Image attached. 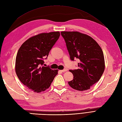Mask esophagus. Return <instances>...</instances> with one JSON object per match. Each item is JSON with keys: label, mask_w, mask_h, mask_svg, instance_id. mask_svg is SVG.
<instances>
[{"label": "esophagus", "mask_w": 122, "mask_h": 122, "mask_svg": "<svg viewBox=\"0 0 122 122\" xmlns=\"http://www.w3.org/2000/svg\"><path fill=\"white\" fill-rule=\"evenodd\" d=\"M61 72H66V71H67V69H64V70H61Z\"/></svg>", "instance_id": "obj_1"}]
</instances>
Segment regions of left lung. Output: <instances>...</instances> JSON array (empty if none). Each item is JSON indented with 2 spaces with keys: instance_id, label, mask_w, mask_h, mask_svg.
<instances>
[{
  "instance_id": "8db88e82",
  "label": "left lung",
  "mask_w": 122,
  "mask_h": 122,
  "mask_svg": "<svg viewBox=\"0 0 122 122\" xmlns=\"http://www.w3.org/2000/svg\"><path fill=\"white\" fill-rule=\"evenodd\" d=\"M66 43L70 59L79 60L78 69L70 70L73 74V80L68 82L73 89L78 91L89 89L97 83L105 68L102 50L89 36L78 32H61Z\"/></svg>"
}]
</instances>
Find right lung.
<instances>
[{"label":"right lung","instance_id":"add662e5","mask_svg":"<svg viewBox=\"0 0 122 122\" xmlns=\"http://www.w3.org/2000/svg\"><path fill=\"white\" fill-rule=\"evenodd\" d=\"M60 33H41L26 40L19 48L15 60V73L23 84L37 93L48 89L58 74L44 66L50 50L59 38Z\"/></svg>","mask_w":122,"mask_h":122}]
</instances>
